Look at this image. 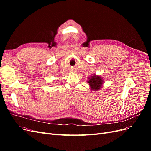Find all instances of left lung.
I'll return each mask as SVG.
<instances>
[{
    "label": "left lung",
    "mask_w": 151,
    "mask_h": 151,
    "mask_svg": "<svg viewBox=\"0 0 151 151\" xmlns=\"http://www.w3.org/2000/svg\"><path fill=\"white\" fill-rule=\"evenodd\" d=\"M102 82V79L99 76H93L92 77H91V78L88 81V83L90 85L91 89L98 90L101 88L103 84Z\"/></svg>",
    "instance_id": "obj_1"
}]
</instances>
